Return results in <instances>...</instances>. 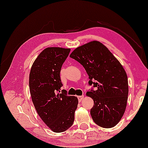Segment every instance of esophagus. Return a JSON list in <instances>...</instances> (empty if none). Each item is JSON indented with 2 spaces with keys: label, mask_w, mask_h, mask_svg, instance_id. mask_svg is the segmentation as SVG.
<instances>
[{
  "label": "esophagus",
  "mask_w": 148,
  "mask_h": 148,
  "mask_svg": "<svg viewBox=\"0 0 148 148\" xmlns=\"http://www.w3.org/2000/svg\"><path fill=\"white\" fill-rule=\"evenodd\" d=\"M84 96H78V100L80 101V102H81V101L83 99H84Z\"/></svg>",
  "instance_id": "obj_1"
}]
</instances>
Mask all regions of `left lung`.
<instances>
[{"mask_svg":"<svg viewBox=\"0 0 148 148\" xmlns=\"http://www.w3.org/2000/svg\"><path fill=\"white\" fill-rule=\"evenodd\" d=\"M70 57L83 66L89 84L97 88L86 93L94 100L90 114L94 122L105 128L114 127L127 106L128 82L124 68L108 48L97 40L76 48Z\"/></svg>","mask_w":148,"mask_h":148,"instance_id":"left-lung-1","label":"left lung"}]
</instances>
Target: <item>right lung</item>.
I'll list each match as a JSON object with an SVG mask.
<instances>
[{
  "label": "right lung",
  "mask_w": 148,
  "mask_h": 148,
  "mask_svg": "<svg viewBox=\"0 0 148 148\" xmlns=\"http://www.w3.org/2000/svg\"><path fill=\"white\" fill-rule=\"evenodd\" d=\"M70 52V48H45L33 62L29 74L30 92L35 109L45 124L56 133L64 132L73 124L78 103L77 97L58 92L62 86V66Z\"/></svg>",
  "instance_id": "right-lung-1"
}]
</instances>
